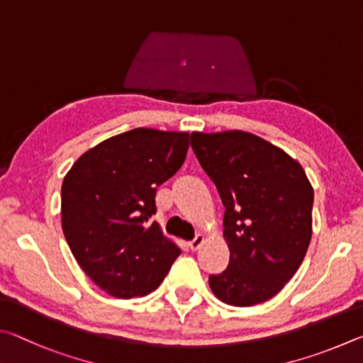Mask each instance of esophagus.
I'll return each instance as SVG.
<instances>
[{"label": "esophagus", "instance_id": "1", "mask_svg": "<svg viewBox=\"0 0 363 363\" xmlns=\"http://www.w3.org/2000/svg\"><path fill=\"white\" fill-rule=\"evenodd\" d=\"M204 240H206V238L202 236V234H198V236H196V238L191 240V242H189V249L194 250V252L199 250L201 245L204 244Z\"/></svg>", "mask_w": 363, "mask_h": 363}]
</instances>
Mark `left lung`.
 Returning <instances> with one entry per match:
<instances>
[{
    "instance_id": "left-lung-1",
    "label": "left lung",
    "mask_w": 363,
    "mask_h": 363,
    "mask_svg": "<svg viewBox=\"0 0 363 363\" xmlns=\"http://www.w3.org/2000/svg\"><path fill=\"white\" fill-rule=\"evenodd\" d=\"M191 146L226 208L230 264L208 285L231 306L268 301L295 276L313 236L314 191L306 172L250 132H193Z\"/></svg>"
}]
</instances>
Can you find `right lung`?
Instances as JSON below:
<instances>
[{"label": "right lung", "mask_w": 363, "mask_h": 363, "mask_svg": "<svg viewBox=\"0 0 363 363\" xmlns=\"http://www.w3.org/2000/svg\"><path fill=\"white\" fill-rule=\"evenodd\" d=\"M188 132L138 127L95 145L62 183V230L94 284L129 300L156 290L182 250L150 221L156 188L185 162Z\"/></svg>", "instance_id": "obj_1"}]
</instances>
